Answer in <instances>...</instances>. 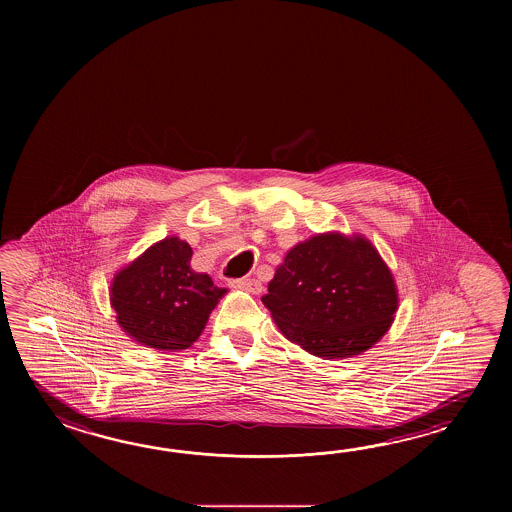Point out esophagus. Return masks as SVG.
Instances as JSON below:
<instances>
[{
  "label": "esophagus",
  "mask_w": 512,
  "mask_h": 512,
  "mask_svg": "<svg viewBox=\"0 0 512 512\" xmlns=\"http://www.w3.org/2000/svg\"><path fill=\"white\" fill-rule=\"evenodd\" d=\"M232 287H238V289H245L249 293H260L261 283L256 278H240V280H232L230 282Z\"/></svg>",
  "instance_id": "34e87169"
}]
</instances>
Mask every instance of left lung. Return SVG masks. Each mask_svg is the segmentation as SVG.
Here are the masks:
<instances>
[{"instance_id": "obj_1", "label": "left lung", "mask_w": 512, "mask_h": 512, "mask_svg": "<svg viewBox=\"0 0 512 512\" xmlns=\"http://www.w3.org/2000/svg\"><path fill=\"white\" fill-rule=\"evenodd\" d=\"M261 302L291 342L340 359L359 355L388 331L397 291L370 241L320 234L287 252Z\"/></svg>"}]
</instances>
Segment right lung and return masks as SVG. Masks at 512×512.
Returning <instances> with one entry per match:
<instances>
[{
    "instance_id": "right-lung-1",
    "label": "right lung",
    "mask_w": 512,
    "mask_h": 512,
    "mask_svg": "<svg viewBox=\"0 0 512 512\" xmlns=\"http://www.w3.org/2000/svg\"><path fill=\"white\" fill-rule=\"evenodd\" d=\"M192 249L177 238L155 243L115 276L111 305L120 327L155 349L190 348L227 293L190 269Z\"/></svg>"
}]
</instances>
